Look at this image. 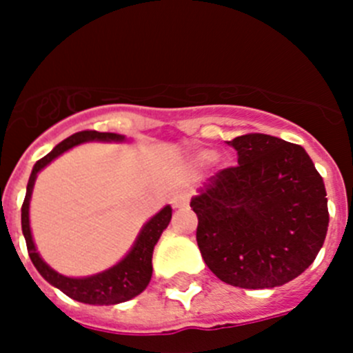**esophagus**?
Returning a JSON list of instances; mask_svg holds the SVG:
<instances>
[{"instance_id":"34e87169","label":"esophagus","mask_w":353,"mask_h":353,"mask_svg":"<svg viewBox=\"0 0 353 353\" xmlns=\"http://www.w3.org/2000/svg\"><path fill=\"white\" fill-rule=\"evenodd\" d=\"M190 198H191L190 191H177L170 201H172L174 208H183V206H186L188 203H190Z\"/></svg>"}]
</instances>
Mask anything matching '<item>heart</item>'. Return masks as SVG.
<instances>
[{
	"label": "heart",
	"mask_w": 353,
	"mask_h": 353,
	"mask_svg": "<svg viewBox=\"0 0 353 353\" xmlns=\"http://www.w3.org/2000/svg\"><path fill=\"white\" fill-rule=\"evenodd\" d=\"M215 159V154H213V152H201V154L198 155V160L201 163H208V162H212V160Z\"/></svg>",
	"instance_id": "heart-1"
}]
</instances>
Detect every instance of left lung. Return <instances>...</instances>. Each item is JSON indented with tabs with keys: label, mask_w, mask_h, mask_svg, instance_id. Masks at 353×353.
<instances>
[{
	"label": "left lung",
	"mask_w": 353,
	"mask_h": 353,
	"mask_svg": "<svg viewBox=\"0 0 353 353\" xmlns=\"http://www.w3.org/2000/svg\"><path fill=\"white\" fill-rule=\"evenodd\" d=\"M237 167L205 183L191 208L206 266L241 288H273L309 268L328 232L323 177L301 145L251 133L229 141Z\"/></svg>",
	"instance_id": "1"
}]
</instances>
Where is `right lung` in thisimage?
Wrapping results in <instances>:
<instances>
[{"label":"right lung","mask_w":353,"mask_h":353,"mask_svg":"<svg viewBox=\"0 0 353 353\" xmlns=\"http://www.w3.org/2000/svg\"><path fill=\"white\" fill-rule=\"evenodd\" d=\"M87 141H116V143H123L128 141L124 134L117 133H99V131H80V133L71 134L70 138L63 140L61 143L56 145L48 155L37 160L32 169L30 177H28L27 193L22 205V232L27 243L28 256H30L32 263L37 268V272L48 280L52 287L59 288L63 294L68 297L74 299L78 302L92 305H112L126 302L130 299L137 297L141 292L147 288L152 279V254H154L155 244L159 243L160 236L163 230L169 225L170 219H172V208L170 205H165L159 213H155L143 227H141L140 234H138L137 241H134L128 254L124 256L121 261L110 268L104 270L101 273L88 276H65L52 270L35 248L34 237H32L30 230V216H28V210H30V198L32 191H34L35 179L37 174L44 169L46 165L58 159L59 155L65 154L70 148L77 147V145L87 143Z\"/></svg>","instance_id":"1"}]
</instances>
